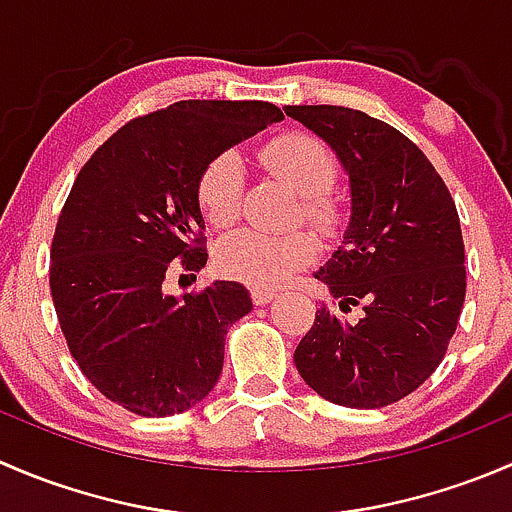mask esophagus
<instances>
[{
    "label": "esophagus",
    "mask_w": 512,
    "mask_h": 512,
    "mask_svg": "<svg viewBox=\"0 0 512 512\" xmlns=\"http://www.w3.org/2000/svg\"><path fill=\"white\" fill-rule=\"evenodd\" d=\"M272 299H275V289L252 287V302H255L257 307H265V304H270Z\"/></svg>",
    "instance_id": "obj_1"
}]
</instances>
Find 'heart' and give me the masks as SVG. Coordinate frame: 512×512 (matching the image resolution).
Wrapping results in <instances>:
<instances>
[{
    "label": "heart",
    "instance_id": "1",
    "mask_svg": "<svg viewBox=\"0 0 512 512\" xmlns=\"http://www.w3.org/2000/svg\"><path fill=\"white\" fill-rule=\"evenodd\" d=\"M262 163L275 173L287 188H292L302 203L304 218L314 225H332V203L324 195L337 178V160L332 153L307 133H285L267 143L260 153ZM245 168L232 153L218 156L200 178L198 198L205 220L213 227H227L240 215ZM314 255L312 237L304 232L267 235L260 230H240L227 235L215 250V267L225 277L252 287H277L292 272L307 265Z\"/></svg>",
    "mask_w": 512,
    "mask_h": 512
}]
</instances>
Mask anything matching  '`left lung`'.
Masks as SVG:
<instances>
[{
    "label": "left lung",
    "mask_w": 512,
    "mask_h": 512,
    "mask_svg": "<svg viewBox=\"0 0 512 512\" xmlns=\"http://www.w3.org/2000/svg\"><path fill=\"white\" fill-rule=\"evenodd\" d=\"M349 178L342 245L314 272L337 307L317 309L294 352L322 399L381 409L436 371L466 299L461 220L431 160L389 123L344 106H287ZM359 306V320L344 313Z\"/></svg>",
    "instance_id": "1"
}]
</instances>
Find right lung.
I'll return each mask as SVG.
<instances>
[{
	"mask_svg": "<svg viewBox=\"0 0 512 512\" xmlns=\"http://www.w3.org/2000/svg\"><path fill=\"white\" fill-rule=\"evenodd\" d=\"M282 118L267 101H178L118 128L74 180L51 242V297L76 364L123 409L183 414L218 384L250 292L215 280L175 297L163 280L178 257L185 270L208 262L205 168Z\"/></svg>",
	"mask_w": 512,
	"mask_h": 512,
	"instance_id": "right-lung-1",
	"label": "right lung"
}]
</instances>
